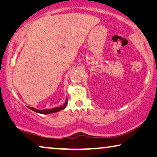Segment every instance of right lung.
<instances>
[{
  "label": "right lung",
  "instance_id": "right-lung-1",
  "mask_svg": "<svg viewBox=\"0 0 157 157\" xmlns=\"http://www.w3.org/2000/svg\"><path fill=\"white\" fill-rule=\"evenodd\" d=\"M68 103V98L66 99V102L64 104H63L62 107H55V108H52V109H35L34 107H28L30 109L34 111V112L41 113V114H49V113H56L59 111L61 110H62L64 109L66 105H67Z\"/></svg>",
  "mask_w": 157,
  "mask_h": 157
}]
</instances>
